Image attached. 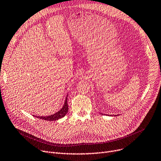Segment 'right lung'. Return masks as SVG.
Instances as JSON below:
<instances>
[{"label": "right lung", "instance_id": "right-lung-1", "mask_svg": "<svg viewBox=\"0 0 161 161\" xmlns=\"http://www.w3.org/2000/svg\"><path fill=\"white\" fill-rule=\"evenodd\" d=\"M67 97H68V94L67 95V97H66L65 103H64L63 107L58 112L56 113L55 114L49 115L47 116H38L36 117L38 118V119H39L45 120L47 121H53V120H57L59 119H61V118L65 116L66 115V114L68 113L69 106H68V103H67Z\"/></svg>", "mask_w": 161, "mask_h": 161}]
</instances>
